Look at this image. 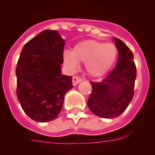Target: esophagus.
Here are the masks:
<instances>
[{
	"mask_svg": "<svg viewBox=\"0 0 155 155\" xmlns=\"http://www.w3.org/2000/svg\"><path fill=\"white\" fill-rule=\"evenodd\" d=\"M82 78L79 77L78 76H75L73 77V85H76L78 83H79L80 82H82Z\"/></svg>",
	"mask_w": 155,
	"mask_h": 155,
	"instance_id": "obj_1",
	"label": "esophagus"
}]
</instances>
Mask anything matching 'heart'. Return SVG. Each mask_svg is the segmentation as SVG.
<instances>
[{"label": "heart", "instance_id": "obj_1", "mask_svg": "<svg viewBox=\"0 0 155 155\" xmlns=\"http://www.w3.org/2000/svg\"><path fill=\"white\" fill-rule=\"evenodd\" d=\"M118 50L112 43H104L96 40L81 42L74 46L72 53H64V62L70 70H75L78 61L85 63L87 73L92 76L106 74L116 61Z\"/></svg>", "mask_w": 155, "mask_h": 155}]
</instances>
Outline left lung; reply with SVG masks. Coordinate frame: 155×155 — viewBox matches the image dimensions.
<instances>
[{
  "label": "left lung",
  "instance_id": "left-lung-1",
  "mask_svg": "<svg viewBox=\"0 0 155 155\" xmlns=\"http://www.w3.org/2000/svg\"><path fill=\"white\" fill-rule=\"evenodd\" d=\"M114 40L118 51L116 66L101 82H91L92 92L87 102L90 110L101 118L121 115L134 95L137 68L134 54L121 40L115 37Z\"/></svg>",
  "mask_w": 155,
  "mask_h": 155
}]
</instances>
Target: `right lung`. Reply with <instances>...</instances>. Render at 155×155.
Segmentation results:
<instances>
[{"label": "right lung", "mask_w": 155, "mask_h": 155, "mask_svg": "<svg viewBox=\"0 0 155 155\" xmlns=\"http://www.w3.org/2000/svg\"><path fill=\"white\" fill-rule=\"evenodd\" d=\"M64 48V40L58 31L45 30L21 50L15 69L17 98L34 121L57 118L65 94L73 87L72 76L61 73Z\"/></svg>", "instance_id": "obj_1"}]
</instances>
